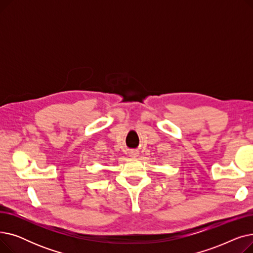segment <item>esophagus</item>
Masks as SVG:
<instances>
[{
	"mask_svg": "<svg viewBox=\"0 0 253 253\" xmlns=\"http://www.w3.org/2000/svg\"><path fill=\"white\" fill-rule=\"evenodd\" d=\"M129 156H130L131 158H136V157H138V152H137V151H131V152L129 153Z\"/></svg>",
	"mask_w": 253,
	"mask_h": 253,
	"instance_id": "1",
	"label": "esophagus"
}]
</instances>
